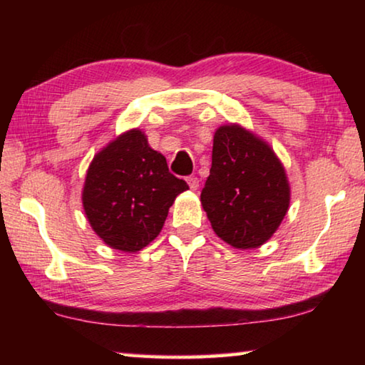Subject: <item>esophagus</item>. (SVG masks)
I'll return each mask as SVG.
<instances>
[{
  "label": "esophagus",
  "mask_w": 365,
  "mask_h": 365,
  "mask_svg": "<svg viewBox=\"0 0 365 365\" xmlns=\"http://www.w3.org/2000/svg\"><path fill=\"white\" fill-rule=\"evenodd\" d=\"M187 182H188V185H190V188L193 190V191L200 188V180H197V177L191 175V177H188V178H187Z\"/></svg>",
  "instance_id": "1"
}]
</instances>
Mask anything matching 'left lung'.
Masks as SVG:
<instances>
[{
  "instance_id": "1",
  "label": "left lung",
  "mask_w": 365,
  "mask_h": 365,
  "mask_svg": "<svg viewBox=\"0 0 365 365\" xmlns=\"http://www.w3.org/2000/svg\"><path fill=\"white\" fill-rule=\"evenodd\" d=\"M289 197L287 170L267 141L238 123L215 130L201 206L220 240L237 250L262 246L285 219Z\"/></svg>"
}]
</instances>
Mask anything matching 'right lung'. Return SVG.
<instances>
[{"mask_svg":"<svg viewBox=\"0 0 365 365\" xmlns=\"http://www.w3.org/2000/svg\"><path fill=\"white\" fill-rule=\"evenodd\" d=\"M188 190L172 175L168 160L132 128L95 154L82 190V205L93 232L109 248L137 252L163 230L169 207Z\"/></svg>","mask_w":365,"mask_h":365,"instance_id":"add662e5","label":"right lung"}]
</instances>
